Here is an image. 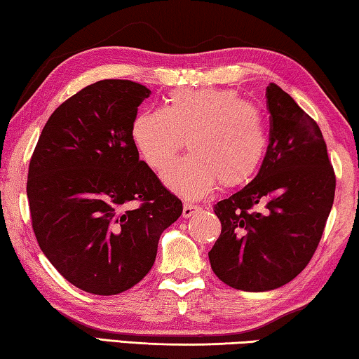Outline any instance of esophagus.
Wrapping results in <instances>:
<instances>
[{
	"instance_id": "esophagus-1",
	"label": "esophagus",
	"mask_w": 359,
	"mask_h": 359,
	"mask_svg": "<svg viewBox=\"0 0 359 359\" xmlns=\"http://www.w3.org/2000/svg\"><path fill=\"white\" fill-rule=\"evenodd\" d=\"M198 210H200V208H198L197 205H192V203H184V206H183V217H184V219L191 217V216L196 215V212H197Z\"/></svg>"
}]
</instances>
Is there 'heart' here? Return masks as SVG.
Segmentation results:
<instances>
[{
    "mask_svg": "<svg viewBox=\"0 0 359 359\" xmlns=\"http://www.w3.org/2000/svg\"><path fill=\"white\" fill-rule=\"evenodd\" d=\"M191 154L163 172L168 189L197 200L215 189L252 178L268 149L266 119L259 107L222 88L173 90L163 109L142 110L132 123V140L156 170L165 168L184 147Z\"/></svg>",
    "mask_w": 359,
    "mask_h": 359,
    "instance_id": "b5f03b06",
    "label": "heart"
}]
</instances>
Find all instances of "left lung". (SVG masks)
Listing matches in <instances>:
<instances>
[{"label": "left lung", "instance_id": "obj_1", "mask_svg": "<svg viewBox=\"0 0 359 359\" xmlns=\"http://www.w3.org/2000/svg\"><path fill=\"white\" fill-rule=\"evenodd\" d=\"M271 134L255 178L215 205L221 236L208 252L215 274L243 292L285 285L311 262L334 202L336 176L318 124L271 83ZM263 204L262 213L252 212Z\"/></svg>", "mask_w": 359, "mask_h": 359}]
</instances>
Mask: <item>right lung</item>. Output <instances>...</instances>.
Wrapping results in <instances>:
<instances>
[{
    "instance_id": "right-lung-1",
    "label": "right lung",
    "mask_w": 359,
    "mask_h": 359,
    "mask_svg": "<svg viewBox=\"0 0 359 359\" xmlns=\"http://www.w3.org/2000/svg\"><path fill=\"white\" fill-rule=\"evenodd\" d=\"M147 86L100 80L56 109L29 162L27 196L36 240L66 280L118 294L153 266L162 231L183 212L138 159L132 123ZM134 199L142 205L127 206Z\"/></svg>"
}]
</instances>
